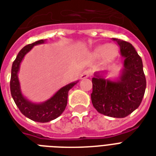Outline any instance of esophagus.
Listing matches in <instances>:
<instances>
[{"instance_id": "esophagus-1", "label": "esophagus", "mask_w": 156, "mask_h": 156, "mask_svg": "<svg viewBox=\"0 0 156 156\" xmlns=\"http://www.w3.org/2000/svg\"><path fill=\"white\" fill-rule=\"evenodd\" d=\"M89 76H90V72L88 70H85L80 75V79H85V78H88Z\"/></svg>"}]
</instances>
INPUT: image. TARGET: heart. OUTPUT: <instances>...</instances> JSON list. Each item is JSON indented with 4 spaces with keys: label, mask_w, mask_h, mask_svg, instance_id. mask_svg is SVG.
Segmentation results:
<instances>
[{
    "label": "heart",
    "mask_w": 156,
    "mask_h": 156,
    "mask_svg": "<svg viewBox=\"0 0 156 156\" xmlns=\"http://www.w3.org/2000/svg\"><path fill=\"white\" fill-rule=\"evenodd\" d=\"M115 54H116V47L113 44H107L106 46L102 45L98 47L94 53L95 57H99L102 54V58L106 62L111 61L114 58Z\"/></svg>",
    "instance_id": "heart-1"
}]
</instances>
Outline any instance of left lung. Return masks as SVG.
Here are the masks:
<instances>
[{
  "label": "left lung",
  "mask_w": 156,
  "mask_h": 156,
  "mask_svg": "<svg viewBox=\"0 0 156 156\" xmlns=\"http://www.w3.org/2000/svg\"><path fill=\"white\" fill-rule=\"evenodd\" d=\"M119 45L124 69L119 81L104 80L98 75L92 79L91 100L98 112L107 116L124 118L139 107L144 96L147 80L141 57L132 44L112 38Z\"/></svg>",
  "instance_id": "8db88e82"
}]
</instances>
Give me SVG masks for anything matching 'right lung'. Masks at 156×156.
<instances>
[{"instance_id":"right-lung-1","label":"right lung","mask_w":156,"mask_h":156,"mask_svg":"<svg viewBox=\"0 0 156 156\" xmlns=\"http://www.w3.org/2000/svg\"><path fill=\"white\" fill-rule=\"evenodd\" d=\"M42 43H44V41L40 40L32 44H29L24 46L19 51L12 65L10 92L15 104L19 107L22 114L34 121L45 123L56 119L57 117H58L64 112L65 108L67 107L68 91L76 84V82L62 87L50 99L41 104H34L24 98L20 91L19 81L17 76L19 69V65L25 54L30 51L32 47L36 44H42Z\"/></svg>"}]
</instances>
